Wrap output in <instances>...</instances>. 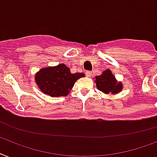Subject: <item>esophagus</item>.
<instances>
[{"label": "esophagus", "mask_w": 157, "mask_h": 157, "mask_svg": "<svg viewBox=\"0 0 157 157\" xmlns=\"http://www.w3.org/2000/svg\"><path fill=\"white\" fill-rule=\"evenodd\" d=\"M86 76H87L88 77H90V76H92V72H90V71H88V72H86Z\"/></svg>", "instance_id": "1"}]
</instances>
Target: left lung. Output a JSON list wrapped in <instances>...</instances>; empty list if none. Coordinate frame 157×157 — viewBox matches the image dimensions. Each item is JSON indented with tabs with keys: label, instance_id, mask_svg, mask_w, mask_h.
I'll return each instance as SVG.
<instances>
[{
	"label": "left lung",
	"instance_id": "left-lung-1",
	"mask_svg": "<svg viewBox=\"0 0 157 157\" xmlns=\"http://www.w3.org/2000/svg\"><path fill=\"white\" fill-rule=\"evenodd\" d=\"M98 90L104 94H118L123 90V85L121 82H117V80L109 69L105 70L101 76L95 77Z\"/></svg>",
	"mask_w": 157,
	"mask_h": 157
}]
</instances>
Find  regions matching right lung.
I'll use <instances>...</instances> for the list:
<instances>
[{
    "instance_id": "add662e5",
    "label": "right lung",
    "mask_w": 157,
    "mask_h": 157,
    "mask_svg": "<svg viewBox=\"0 0 157 157\" xmlns=\"http://www.w3.org/2000/svg\"><path fill=\"white\" fill-rule=\"evenodd\" d=\"M84 76V73L72 74L64 63H60L39 70L35 74V82L43 94L56 98L67 96L75 82Z\"/></svg>"
}]
</instances>
